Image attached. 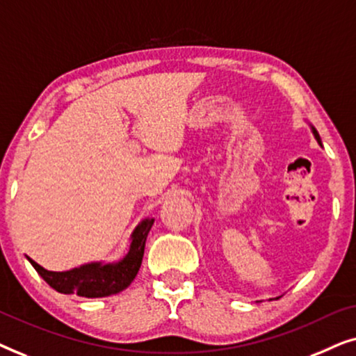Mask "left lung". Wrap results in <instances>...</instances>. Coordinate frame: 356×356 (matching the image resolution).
Masks as SVG:
<instances>
[{
  "mask_svg": "<svg viewBox=\"0 0 356 356\" xmlns=\"http://www.w3.org/2000/svg\"><path fill=\"white\" fill-rule=\"evenodd\" d=\"M313 133H314V136H316V139H318V143L321 144V139H319V134H318V131H316V129L313 128Z\"/></svg>",
  "mask_w": 356,
  "mask_h": 356,
  "instance_id": "8db88e82",
  "label": "left lung"
}]
</instances>
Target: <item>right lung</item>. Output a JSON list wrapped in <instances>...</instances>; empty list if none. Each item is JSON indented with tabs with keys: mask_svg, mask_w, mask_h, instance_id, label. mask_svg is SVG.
I'll return each instance as SVG.
<instances>
[{
	"mask_svg": "<svg viewBox=\"0 0 356 356\" xmlns=\"http://www.w3.org/2000/svg\"><path fill=\"white\" fill-rule=\"evenodd\" d=\"M152 225L154 218H147L136 228L131 250L118 264L102 266L95 262V264L76 267V269L66 272H51L43 269L31 257H29V261L35 267L42 279L60 293L77 295L84 296V298H102V296L120 293L138 275L139 267L143 264L145 240H147Z\"/></svg>",
	"mask_w": 356,
	"mask_h": 356,
	"instance_id": "add662e5",
	"label": "right lung"
}]
</instances>
